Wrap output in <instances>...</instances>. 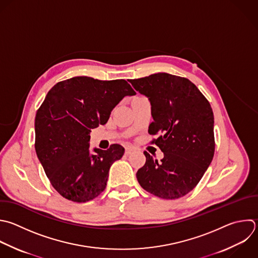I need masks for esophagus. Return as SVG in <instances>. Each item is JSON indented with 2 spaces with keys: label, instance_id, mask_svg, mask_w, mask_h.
Masks as SVG:
<instances>
[{
  "label": "esophagus",
  "instance_id": "esophagus-1",
  "mask_svg": "<svg viewBox=\"0 0 258 258\" xmlns=\"http://www.w3.org/2000/svg\"><path fill=\"white\" fill-rule=\"evenodd\" d=\"M132 152H133V148H132V147L127 146V147L125 148V154H126V155H129V154H131Z\"/></svg>",
  "mask_w": 258,
  "mask_h": 258
}]
</instances>
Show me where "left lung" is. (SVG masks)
<instances>
[{
  "label": "left lung",
  "instance_id": "obj_1",
  "mask_svg": "<svg viewBox=\"0 0 258 258\" xmlns=\"http://www.w3.org/2000/svg\"><path fill=\"white\" fill-rule=\"evenodd\" d=\"M151 104V143L163 152L160 161L146 151L136 176L148 192L166 200L185 196L199 183L215 152L214 114L209 101L187 79L158 73L130 80Z\"/></svg>",
  "mask_w": 258,
  "mask_h": 258
}]
</instances>
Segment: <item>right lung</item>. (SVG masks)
I'll use <instances>...</instances> for the list:
<instances>
[{"label":"right lung","instance_id":"obj_1","mask_svg":"<svg viewBox=\"0 0 258 258\" xmlns=\"http://www.w3.org/2000/svg\"><path fill=\"white\" fill-rule=\"evenodd\" d=\"M136 93L125 80L76 77L57 83L35 117V150L52 186L63 198L85 203L107 185L109 169L124 154L113 144L90 150L91 129L104 125L125 96Z\"/></svg>","mask_w":258,"mask_h":258}]
</instances>
